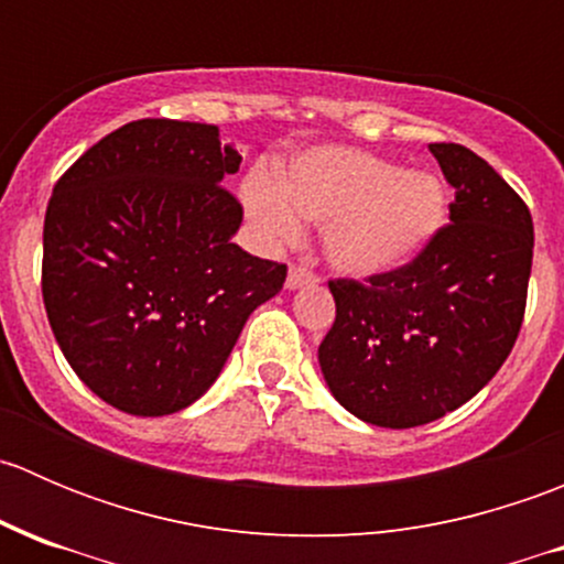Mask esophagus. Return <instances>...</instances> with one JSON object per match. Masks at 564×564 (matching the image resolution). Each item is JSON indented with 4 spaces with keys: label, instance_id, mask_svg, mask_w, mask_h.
Here are the masks:
<instances>
[{
    "label": "esophagus",
    "instance_id": "34e87169",
    "mask_svg": "<svg viewBox=\"0 0 564 564\" xmlns=\"http://www.w3.org/2000/svg\"><path fill=\"white\" fill-rule=\"evenodd\" d=\"M318 281V278L314 275V272L308 270L305 264H297L289 270V278H286V289L289 292H294V289H303V286H314V283Z\"/></svg>",
    "mask_w": 564,
    "mask_h": 564
}]
</instances>
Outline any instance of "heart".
<instances>
[{"label":"heart","instance_id":"heart-1","mask_svg":"<svg viewBox=\"0 0 564 564\" xmlns=\"http://www.w3.org/2000/svg\"><path fill=\"white\" fill-rule=\"evenodd\" d=\"M248 218L264 240L294 242L300 218L324 226V256L338 272L373 278L417 259L447 220L445 182L398 169L355 147H318L272 182L242 185Z\"/></svg>","mask_w":564,"mask_h":564}]
</instances>
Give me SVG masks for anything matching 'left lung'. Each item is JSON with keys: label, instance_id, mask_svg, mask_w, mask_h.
Here are the masks:
<instances>
[{"label": "left lung", "instance_id": "obj_1", "mask_svg": "<svg viewBox=\"0 0 564 564\" xmlns=\"http://www.w3.org/2000/svg\"><path fill=\"white\" fill-rule=\"evenodd\" d=\"M456 191L451 226L398 270L329 281L335 322L318 366L335 401L382 429H414L477 395L519 338L532 272V215L460 144H429Z\"/></svg>", "mask_w": 564, "mask_h": 564}]
</instances>
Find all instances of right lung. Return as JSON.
<instances>
[{"label": "right lung", "mask_w": 564, "mask_h": 564, "mask_svg": "<svg viewBox=\"0 0 564 564\" xmlns=\"http://www.w3.org/2000/svg\"><path fill=\"white\" fill-rule=\"evenodd\" d=\"M242 155L215 124L139 119L89 147L54 185L43 303L62 355L119 412L191 406L224 371L286 264L231 237L242 207L220 187Z\"/></svg>", "instance_id": "obj_1"}]
</instances>
